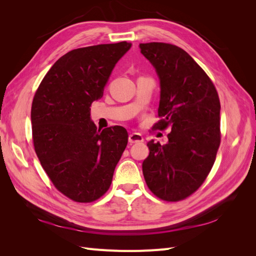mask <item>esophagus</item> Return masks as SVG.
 Masks as SVG:
<instances>
[{
	"instance_id": "34e87169",
	"label": "esophagus",
	"mask_w": 256,
	"mask_h": 256,
	"mask_svg": "<svg viewBox=\"0 0 256 256\" xmlns=\"http://www.w3.org/2000/svg\"><path fill=\"white\" fill-rule=\"evenodd\" d=\"M128 140H129V143H130V144H134V143H141V142H143L144 138H143V136H142L141 134L134 132V134H129Z\"/></svg>"
}]
</instances>
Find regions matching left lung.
<instances>
[{"instance_id":"1","label":"left lung","mask_w":256,"mask_h":256,"mask_svg":"<svg viewBox=\"0 0 256 256\" xmlns=\"http://www.w3.org/2000/svg\"><path fill=\"white\" fill-rule=\"evenodd\" d=\"M140 48L160 79V120L152 128L172 130L166 144L147 143L143 175L157 198L178 202L202 186L214 164L221 141L220 100L210 78L182 48L166 42Z\"/></svg>"}]
</instances>
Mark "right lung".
Wrapping results in <instances>:
<instances>
[{
  "instance_id": "1",
  "label": "right lung",
  "mask_w": 256,
  "mask_h": 256,
  "mask_svg": "<svg viewBox=\"0 0 256 256\" xmlns=\"http://www.w3.org/2000/svg\"><path fill=\"white\" fill-rule=\"evenodd\" d=\"M131 47L122 42L69 51L46 74L30 110L35 152L65 196L90 203L109 190L128 143L122 126L97 129L92 102L102 97L115 64Z\"/></svg>"
}]
</instances>
